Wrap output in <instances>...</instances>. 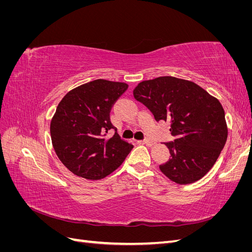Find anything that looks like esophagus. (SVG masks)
I'll return each mask as SVG.
<instances>
[{"instance_id": "34e87169", "label": "esophagus", "mask_w": 252, "mask_h": 252, "mask_svg": "<svg viewBox=\"0 0 252 252\" xmlns=\"http://www.w3.org/2000/svg\"><path fill=\"white\" fill-rule=\"evenodd\" d=\"M142 144H145V145H147V146H152V145H155V142H152V141H150V140H144V141H142Z\"/></svg>"}]
</instances>
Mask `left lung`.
Here are the masks:
<instances>
[{"instance_id": "obj_1", "label": "left lung", "mask_w": 252, "mask_h": 252, "mask_svg": "<svg viewBox=\"0 0 252 252\" xmlns=\"http://www.w3.org/2000/svg\"><path fill=\"white\" fill-rule=\"evenodd\" d=\"M133 96L157 122L171 123L175 139L165 143L170 158L159 165L161 171L181 185L202 179L217 162L227 140L220 103L193 82L173 77L143 81L133 89Z\"/></svg>"}]
</instances>
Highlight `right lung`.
<instances>
[{"label":"right lung","mask_w":252,"mask_h":252,"mask_svg":"<svg viewBox=\"0 0 252 252\" xmlns=\"http://www.w3.org/2000/svg\"><path fill=\"white\" fill-rule=\"evenodd\" d=\"M127 88L125 83L94 80L69 91L59 103L50 124L52 146L60 161L78 177L105 178L133 148L121 140L109 117L113 103ZM111 128L115 134L106 138Z\"/></svg>","instance_id":"right-lung-1"}]
</instances>
